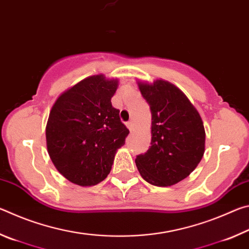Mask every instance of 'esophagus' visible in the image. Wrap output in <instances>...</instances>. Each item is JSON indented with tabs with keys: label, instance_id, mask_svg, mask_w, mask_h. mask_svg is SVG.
Segmentation results:
<instances>
[{
	"label": "esophagus",
	"instance_id": "34e87169",
	"mask_svg": "<svg viewBox=\"0 0 249 249\" xmlns=\"http://www.w3.org/2000/svg\"><path fill=\"white\" fill-rule=\"evenodd\" d=\"M126 126H127L130 132H132V130H134V128H135V124H134L133 121H128L127 123H126Z\"/></svg>",
	"mask_w": 249,
	"mask_h": 249
}]
</instances>
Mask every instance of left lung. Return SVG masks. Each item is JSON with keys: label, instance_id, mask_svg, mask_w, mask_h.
Segmentation results:
<instances>
[{"label": "left lung", "instance_id": "obj_1", "mask_svg": "<svg viewBox=\"0 0 249 249\" xmlns=\"http://www.w3.org/2000/svg\"><path fill=\"white\" fill-rule=\"evenodd\" d=\"M151 112V142L135 162L141 176L168 187L191 174L204 154L205 130L196 108L182 91L165 80L138 82Z\"/></svg>", "mask_w": 249, "mask_h": 249}]
</instances>
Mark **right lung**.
I'll return each mask as SVG.
<instances>
[{
  "label": "right lung",
  "mask_w": 249,
  "mask_h": 249,
  "mask_svg": "<svg viewBox=\"0 0 249 249\" xmlns=\"http://www.w3.org/2000/svg\"><path fill=\"white\" fill-rule=\"evenodd\" d=\"M117 79L91 75L56 100L46 126V142L57 170L74 184L89 187L107 178L129 130L111 99Z\"/></svg>",
  "instance_id": "add662e5"
}]
</instances>
